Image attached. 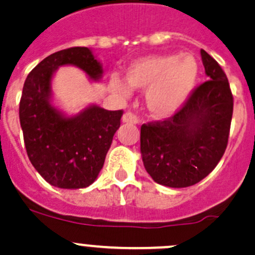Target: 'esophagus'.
<instances>
[{"label":"esophagus","mask_w":255,"mask_h":255,"mask_svg":"<svg viewBox=\"0 0 255 255\" xmlns=\"http://www.w3.org/2000/svg\"><path fill=\"white\" fill-rule=\"evenodd\" d=\"M123 123H127V124H138V119L132 113L128 112L123 115Z\"/></svg>","instance_id":"esophagus-1"}]
</instances>
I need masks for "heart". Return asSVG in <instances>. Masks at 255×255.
<instances>
[{"instance_id": "b5f03b06", "label": "heart", "mask_w": 255, "mask_h": 255, "mask_svg": "<svg viewBox=\"0 0 255 255\" xmlns=\"http://www.w3.org/2000/svg\"><path fill=\"white\" fill-rule=\"evenodd\" d=\"M198 73L197 60L191 54L146 55L128 65L127 84L114 77L110 89L123 97L131 95V89L146 90L148 112L158 119H167L186 104L197 84Z\"/></svg>"}]
</instances>
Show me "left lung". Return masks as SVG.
<instances>
[{
	"mask_svg": "<svg viewBox=\"0 0 255 255\" xmlns=\"http://www.w3.org/2000/svg\"><path fill=\"white\" fill-rule=\"evenodd\" d=\"M207 82L191 94L172 118L143 124L140 151L155 182L172 188L196 185L223 156L233 115V97L221 65L201 49Z\"/></svg>",
	"mask_w": 255,
	"mask_h": 255,
	"instance_id": "1",
	"label": "left lung"
}]
</instances>
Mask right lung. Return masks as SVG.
I'll return each mask as SVG.
<instances>
[{
	"mask_svg": "<svg viewBox=\"0 0 255 255\" xmlns=\"http://www.w3.org/2000/svg\"><path fill=\"white\" fill-rule=\"evenodd\" d=\"M73 65L90 82L103 79V65L87 47L48 55L27 77L19 102V123L29 161L37 172L58 188H85L97 180L123 110L109 112L90 104L68 115L54 104L52 82L58 68Z\"/></svg>",
	"mask_w": 255,
	"mask_h": 255,
	"instance_id": "1",
	"label": "right lung"
}]
</instances>
